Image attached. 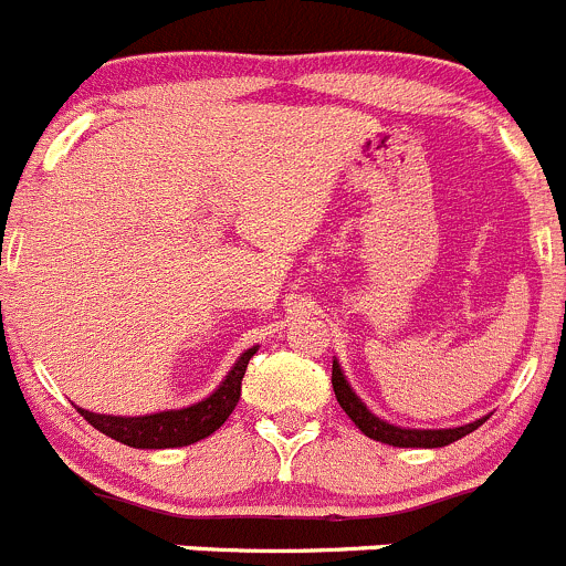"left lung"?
<instances>
[{"label":"left lung","instance_id":"obj_1","mask_svg":"<svg viewBox=\"0 0 566 566\" xmlns=\"http://www.w3.org/2000/svg\"><path fill=\"white\" fill-rule=\"evenodd\" d=\"M333 390L338 405L344 407L346 416L352 418L357 429H360L366 438L379 440V443L396 446V449H443V446L462 440L465 434H471L473 429H479L484 418H475L473 423H462V427H449V429H410V427H396V423L385 421V418L374 416L366 407V401L352 390L349 379H346L340 363L333 357Z\"/></svg>","mask_w":566,"mask_h":566}]
</instances>
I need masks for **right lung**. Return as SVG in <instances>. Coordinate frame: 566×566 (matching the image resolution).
Listing matches in <instances>:
<instances>
[{"label":"right lung","instance_id":"add662e5","mask_svg":"<svg viewBox=\"0 0 566 566\" xmlns=\"http://www.w3.org/2000/svg\"><path fill=\"white\" fill-rule=\"evenodd\" d=\"M255 352H259V346L244 349L231 366V371L226 374V379L206 399L181 407V410H161L150 412V416H104V412H91L85 407H76V410L106 438L132 446V449H181V446H192L198 440L209 438L211 432H217L228 421L239 396H242V377Z\"/></svg>","mask_w":566,"mask_h":566}]
</instances>
